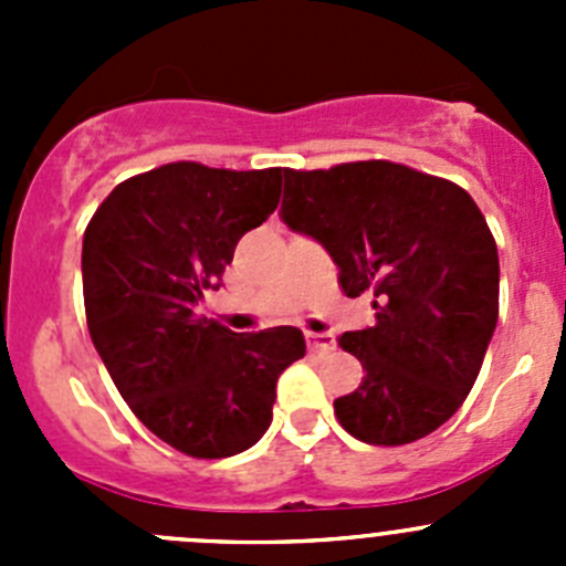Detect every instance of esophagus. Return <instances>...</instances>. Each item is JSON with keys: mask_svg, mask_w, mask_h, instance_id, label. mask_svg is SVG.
<instances>
[{"mask_svg": "<svg viewBox=\"0 0 566 566\" xmlns=\"http://www.w3.org/2000/svg\"><path fill=\"white\" fill-rule=\"evenodd\" d=\"M306 345L315 353H331L336 347L334 334H315V331H306Z\"/></svg>", "mask_w": 566, "mask_h": 566, "instance_id": "obj_1", "label": "esophagus"}]
</instances>
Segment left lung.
<instances>
[{
    "label": "left lung",
    "mask_w": 566,
    "mask_h": 566,
    "mask_svg": "<svg viewBox=\"0 0 566 566\" xmlns=\"http://www.w3.org/2000/svg\"><path fill=\"white\" fill-rule=\"evenodd\" d=\"M282 219L325 247L375 325L339 336L361 361L339 424L373 447L436 432L476 384L499 319V249L465 188L394 161L284 169Z\"/></svg>",
    "instance_id": "8db88e82"
}]
</instances>
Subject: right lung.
<instances>
[{
    "label": "right lung",
    "mask_w": 566,
    "mask_h": 566,
    "mask_svg": "<svg viewBox=\"0 0 566 566\" xmlns=\"http://www.w3.org/2000/svg\"><path fill=\"white\" fill-rule=\"evenodd\" d=\"M282 167L175 161L128 177L84 230V312L95 350L136 419L197 460L247 452L271 424L279 375L304 334H235L197 315L238 241L276 210Z\"/></svg>",
    "instance_id": "1"
}]
</instances>
